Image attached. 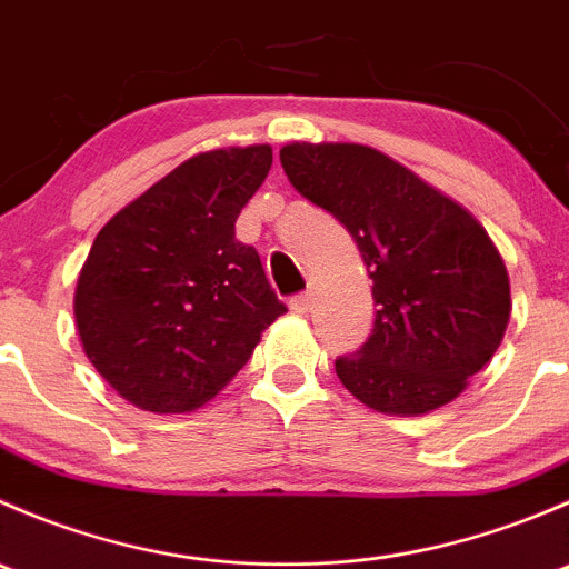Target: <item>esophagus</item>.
<instances>
[{
  "label": "esophagus",
  "instance_id": "esophagus-1",
  "mask_svg": "<svg viewBox=\"0 0 569 569\" xmlns=\"http://www.w3.org/2000/svg\"><path fill=\"white\" fill-rule=\"evenodd\" d=\"M289 306H291V311H295V313H308V311H311V295L306 291V295L291 297Z\"/></svg>",
  "mask_w": 569,
  "mask_h": 569
}]
</instances>
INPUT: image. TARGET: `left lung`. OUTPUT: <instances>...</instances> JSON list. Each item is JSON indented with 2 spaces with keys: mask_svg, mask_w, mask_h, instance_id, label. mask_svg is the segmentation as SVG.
I'll use <instances>...</instances> for the list:
<instances>
[{
  "mask_svg": "<svg viewBox=\"0 0 569 569\" xmlns=\"http://www.w3.org/2000/svg\"><path fill=\"white\" fill-rule=\"evenodd\" d=\"M291 187L358 244L377 302L375 330L336 375L355 399L421 416L457 399L509 325V274L485 228L386 153L355 142L280 148Z\"/></svg>",
  "mask_w": 569,
  "mask_h": 569,
  "instance_id": "obj_1",
  "label": "left lung"
}]
</instances>
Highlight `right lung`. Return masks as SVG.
<instances>
[{
    "mask_svg": "<svg viewBox=\"0 0 569 569\" xmlns=\"http://www.w3.org/2000/svg\"><path fill=\"white\" fill-rule=\"evenodd\" d=\"M269 168V146L198 153L96 237L73 317L90 363L140 410H198L286 313L256 248L237 239Z\"/></svg>",
    "mask_w": 569,
    "mask_h": 569,
    "instance_id": "1",
    "label": "right lung"
}]
</instances>
